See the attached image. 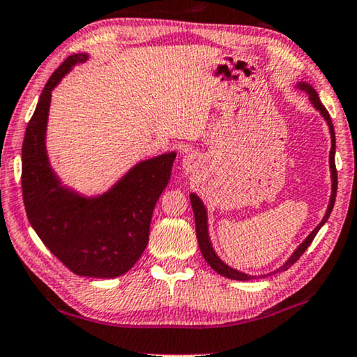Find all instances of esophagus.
Instances as JSON below:
<instances>
[{"instance_id": "34e87169", "label": "esophagus", "mask_w": 357, "mask_h": 357, "mask_svg": "<svg viewBox=\"0 0 357 357\" xmlns=\"http://www.w3.org/2000/svg\"><path fill=\"white\" fill-rule=\"evenodd\" d=\"M195 164H197V157L195 155H192V154L185 155V159H183V167L185 169L192 170L193 167H195Z\"/></svg>"}]
</instances>
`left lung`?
Returning a JSON list of instances; mask_svg holds the SVG:
<instances>
[{
	"mask_svg": "<svg viewBox=\"0 0 357 357\" xmlns=\"http://www.w3.org/2000/svg\"><path fill=\"white\" fill-rule=\"evenodd\" d=\"M300 90L307 91V93L310 95V100H312V103L314 108H317L320 113L323 114V118L326 119L328 121V126H330V132H331V152H330V167H331V178H333V193H331V200H330V205H328V211L325 215V218H323V221L320 225L317 226L312 231V234L308 236L307 239L303 241L302 244H300V248L297 249V251L294 252V256H291L289 261L285 262L284 267H280L279 271H287L289 269L290 266H294L295 262L298 261L300 256L307 251V248L312 244V241L314 239V236H317L318 231H320V228L323 225L326 223V220L330 218L331 215V210L333 206H335V200H336V190H337V172H336V164H335V151H336V137H335V128H333V123H331V118H330V113H328L325 106L321 105L320 98H318V93L317 91L313 90L312 86L307 85V83H300ZM190 203H192V208H193V215H195V226H197V239H198V246H200V251H202V256L205 257V261L210 264V267L213 271H216L218 274L228 277V279H234V280H249L251 279V275H246L243 274V272H238L234 269H231V267L226 266V264H223L218 259V256H216L215 251H213L211 244H210V239H208V229H206V210L205 206H203V203L200 202V198H198L197 195H190Z\"/></svg>",
	"mask_w": 357,
	"mask_h": 357,
	"instance_id": "left-lung-1",
	"label": "left lung"
}]
</instances>
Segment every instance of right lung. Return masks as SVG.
Segmentation results:
<instances>
[{"label":"right lung","mask_w":357,"mask_h":357,"mask_svg":"<svg viewBox=\"0 0 357 357\" xmlns=\"http://www.w3.org/2000/svg\"><path fill=\"white\" fill-rule=\"evenodd\" d=\"M85 54L70 55L45 83L22 142L21 187L34 231L73 274L113 279L128 272L149 243L152 211L167 187L175 154L136 165L105 197L85 200L59 185L45 155L50 91Z\"/></svg>","instance_id":"add662e5"}]
</instances>
